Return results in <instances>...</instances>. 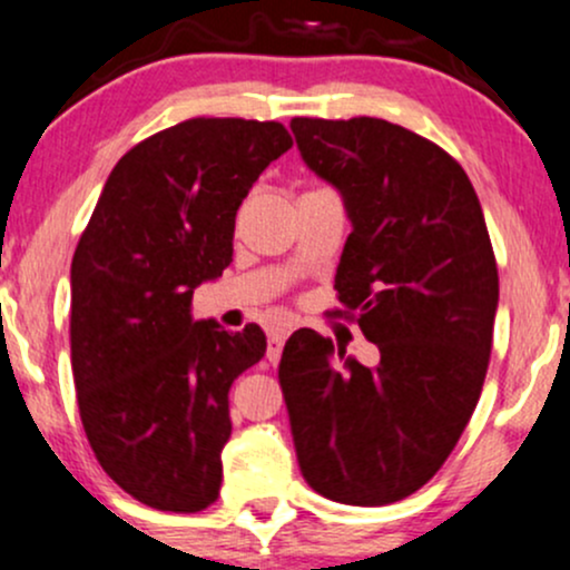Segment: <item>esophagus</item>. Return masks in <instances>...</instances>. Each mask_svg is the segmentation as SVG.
I'll return each instance as SVG.
<instances>
[{
  "instance_id": "34e87169",
  "label": "esophagus",
  "mask_w": 570,
  "mask_h": 570,
  "mask_svg": "<svg viewBox=\"0 0 570 570\" xmlns=\"http://www.w3.org/2000/svg\"><path fill=\"white\" fill-rule=\"evenodd\" d=\"M283 347H285V332H274V334H268L266 358L272 361V364H277L279 356H283Z\"/></svg>"
}]
</instances>
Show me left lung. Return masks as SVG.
Segmentation results:
<instances>
[{
    "instance_id": "8db88e82",
    "label": "left lung",
    "mask_w": 570,
    "mask_h": 570,
    "mask_svg": "<svg viewBox=\"0 0 570 570\" xmlns=\"http://www.w3.org/2000/svg\"><path fill=\"white\" fill-rule=\"evenodd\" d=\"M291 130L342 195L353 230L334 287L381 351L364 366L312 328L287 340L279 385L298 468L323 498L389 505L443 468L479 405L498 263L479 195L438 144L372 116H298Z\"/></svg>"
}]
</instances>
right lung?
<instances>
[{
  "instance_id": "right-lung-1",
  "label": "right lung",
  "mask_w": 570,
  "mask_h": 570,
  "mask_svg": "<svg viewBox=\"0 0 570 570\" xmlns=\"http://www.w3.org/2000/svg\"><path fill=\"white\" fill-rule=\"evenodd\" d=\"M293 146L279 121L187 119L108 176L70 268V353L91 451L157 511L209 508L230 438L228 391L266 353L249 323L193 321V291L234 261L236 212Z\"/></svg>"
}]
</instances>
